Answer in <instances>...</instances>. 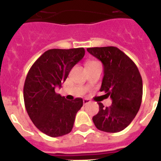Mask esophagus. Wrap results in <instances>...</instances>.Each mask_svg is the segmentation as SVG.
Instances as JSON below:
<instances>
[{
    "label": "esophagus",
    "instance_id": "34e87169",
    "mask_svg": "<svg viewBox=\"0 0 161 161\" xmlns=\"http://www.w3.org/2000/svg\"><path fill=\"white\" fill-rule=\"evenodd\" d=\"M91 103V101L88 99V98H84L83 99V104L84 105H86V104H88V103Z\"/></svg>",
    "mask_w": 161,
    "mask_h": 161
}]
</instances>
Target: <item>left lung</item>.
I'll return each mask as SVG.
<instances>
[{"label":"left lung","mask_w":161,"mask_h":161,"mask_svg":"<svg viewBox=\"0 0 161 161\" xmlns=\"http://www.w3.org/2000/svg\"><path fill=\"white\" fill-rule=\"evenodd\" d=\"M87 51L102 62L103 75L101 92L112 98V105L93 117L96 128L108 133L125 130L137 114L143 95L142 78L135 63L116 47H89Z\"/></svg>","instance_id":"obj_1"}]
</instances>
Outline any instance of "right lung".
I'll return each mask as SVG.
<instances>
[{
	"label": "right lung",
	"mask_w": 161,
	"mask_h": 161,
	"mask_svg": "<svg viewBox=\"0 0 161 161\" xmlns=\"http://www.w3.org/2000/svg\"><path fill=\"white\" fill-rule=\"evenodd\" d=\"M83 47L50 49L33 63L23 88L25 107L34 125L51 137L63 136L73 130L83 99L67 100L55 92L71 69L84 57Z\"/></svg>",
	"instance_id": "right-lung-1"
}]
</instances>
